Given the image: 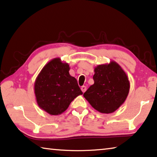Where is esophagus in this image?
<instances>
[{
    "label": "esophagus",
    "mask_w": 157,
    "mask_h": 157,
    "mask_svg": "<svg viewBox=\"0 0 157 157\" xmlns=\"http://www.w3.org/2000/svg\"><path fill=\"white\" fill-rule=\"evenodd\" d=\"M81 90H82V91L83 92H85L86 91V87L85 86H81Z\"/></svg>",
    "instance_id": "1"
}]
</instances>
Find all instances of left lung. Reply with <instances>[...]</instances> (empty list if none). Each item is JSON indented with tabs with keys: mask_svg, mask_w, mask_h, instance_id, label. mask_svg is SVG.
<instances>
[{
	"mask_svg": "<svg viewBox=\"0 0 157 157\" xmlns=\"http://www.w3.org/2000/svg\"><path fill=\"white\" fill-rule=\"evenodd\" d=\"M94 84L84 94L93 108L99 113H113L126 101L130 82L122 68L114 61L94 68Z\"/></svg>",
	"mask_w": 157,
	"mask_h": 157,
	"instance_id": "1",
	"label": "left lung"
}]
</instances>
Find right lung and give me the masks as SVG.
I'll return each instance as SVG.
<instances>
[{
	"label": "right lung",
	"instance_id": "right-lung-1",
	"mask_svg": "<svg viewBox=\"0 0 157 157\" xmlns=\"http://www.w3.org/2000/svg\"><path fill=\"white\" fill-rule=\"evenodd\" d=\"M69 64L54 58L40 72L34 83L37 103L51 115H59L82 95L77 79L69 74Z\"/></svg>",
	"mask_w": 157,
	"mask_h": 157
}]
</instances>
